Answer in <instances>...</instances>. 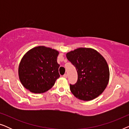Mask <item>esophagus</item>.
<instances>
[{"label":"esophagus","mask_w":129,"mask_h":129,"mask_svg":"<svg viewBox=\"0 0 129 129\" xmlns=\"http://www.w3.org/2000/svg\"><path fill=\"white\" fill-rule=\"evenodd\" d=\"M63 77H64V78H67V77H68V75H67V74H64V75H63Z\"/></svg>","instance_id":"1"}]
</instances>
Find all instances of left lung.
I'll return each mask as SVG.
<instances>
[{
	"mask_svg": "<svg viewBox=\"0 0 129 129\" xmlns=\"http://www.w3.org/2000/svg\"><path fill=\"white\" fill-rule=\"evenodd\" d=\"M66 57L76 69L78 79L75 84H70L76 98L89 101L102 94L110 77L109 66L99 52L91 48L80 47L67 53Z\"/></svg>",
	"mask_w": 129,
	"mask_h": 129,
	"instance_id": "8db88e82",
	"label": "left lung"
}]
</instances>
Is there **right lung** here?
I'll return each mask as SVG.
<instances>
[{
    "mask_svg": "<svg viewBox=\"0 0 129 129\" xmlns=\"http://www.w3.org/2000/svg\"><path fill=\"white\" fill-rule=\"evenodd\" d=\"M59 52L44 46L31 49L23 56L18 69L22 85L34 93L51 89L60 77L57 62Z\"/></svg>",
    "mask_w": 129,
    "mask_h": 129,
    "instance_id": "1",
    "label": "right lung"
}]
</instances>
